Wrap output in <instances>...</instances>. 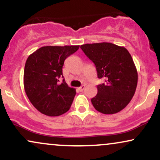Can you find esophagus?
Instances as JSON below:
<instances>
[{
  "mask_svg": "<svg viewBox=\"0 0 160 160\" xmlns=\"http://www.w3.org/2000/svg\"><path fill=\"white\" fill-rule=\"evenodd\" d=\"M84 89H85V86H84V85H82V86H80V87H79V90H80V92L83 91Z\"/></svg>",
  "mask_w": 160,
  "mask_h": 160,
  "instance_id": "esophagus-1",
  "label": "esophagus"
}]
</instances>
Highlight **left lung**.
<instances>
[{
    "instance_id": "left-lung-1",
    "label": "left lung",
    "mask_w": 160,
    "mask_h": 160,
    "mask_svg": "<svg viewBox=\"0 0 160 160\" xmlns=\"http://www.w3.org/2000/svg\"><path fill=\"white\" fill-rule=\"evenodd\" d=\"M96 68L99 79L98 93L91 99L95 110L104 114L122 111L132 98L138 83V72L132 58L123 47L111 43H86L80 46Z\"/></svg>"
}]
</instances>
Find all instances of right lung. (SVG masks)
<instances>
[{"mask_svg":"<svg viewBox=\"0 0 160 160\" xmlns=\"http://www.w3.org/2000/svg\"><path fill=\"white\" fill-rule=\"evenodd\" d=\"M80 46H47L28 57L24 70V88L31 103L41 113L57 117L67 112L76 95L63 79L65 58Z\"/></svg>","mask_w":160,"mask_h":160,"instance_id":"add662e5","label":"right lung"}]
</instances>
